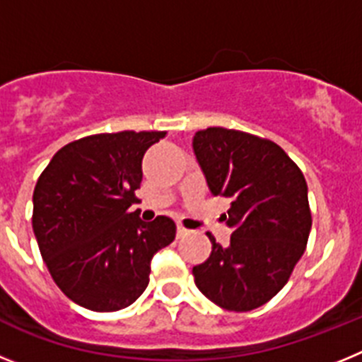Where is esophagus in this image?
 I'll list each match as a JSON object with an SVG mask.
<instances>
[{"label": "esophagus", "instance_id": "34e87169", "mask_svg": "<svg viewBox=\"0 0 362 362\" xmlns=\"http://www.w3.org/2000/svg\"><path fill=\"white\" fill-rule=\"evenodd\" d=\"M187 235H190V230L185 228V226H181V225H177V239H183V238H187Z\"/></svg>", "mask_w": 362, "mask_h": 362}]
</instances>
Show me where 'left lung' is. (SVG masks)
Masks as SVG:
<instances>
[{
	"label": "left lung",
	"mask_w": 362,
	"mask_h": 362,
	"mask_svg": "<svg viewBox=\"0 0 362 362\" xmlns=\"http://www.w3.org/2000/svg\"><path fill=\"white\" fill-rule=\"evenodd\" d=\"M192 148L212 196L228 197L230 245L209 233L212 254L194 267L196 286L221 308L250 312L288 283L312 228L308 187L279 145L241 130L210 127Z\"/></svg>",
	"instance_id": "obj_1"
}]
</instances>
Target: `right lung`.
<instances>
[{
  "label": "right lung",
  "mask_w": 362,
  "mask_h": 362,
  "mask_svg": "<svg viewBox=\"0 0 362 362\" xmlns=\"http://www.w3.org/2000/svg\"><path fill=\"white\" fill-rule=\"evenodd\" d=\"M165 132L95 134L57 150L34 188L32 228L50 276L94 312L127 308L148 286L153 254L175 238L166 216L139 212L141 163Z\"/></svg>",
  "instance_id": "right-lung-1"
}]
</instances>
